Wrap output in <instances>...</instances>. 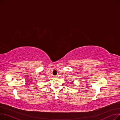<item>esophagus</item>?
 Here are the masks:
<instances>
[{"instance_id": "1", "label": "esophagus", "mask_w": 120, "mask_h": 120, "mask_svg": "<svg viewBox=\"0 0 120 120\" xmlns=\"http://www.w3.org/2000/svg\"><path fill=\"white\" fill-rule=\"evenodd\" d=\"M58 77H59V75H55V77H56V78H57Z\"/></svg>"}]
</instances>
